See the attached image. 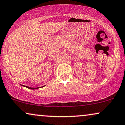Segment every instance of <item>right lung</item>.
I'll use <instances>...</instances> for the list:
<instances>
[{"label":"right lung","instance_id":"add662e5","mask_svg":"<svg viewBox=\"0 0 125 125\" xmlns=\"http://www.w3.org/2000/svg\"><path fill=\"white\" fill-rule=\"evenodd\" d=\"M22 85V86L26 87V88H29V89H30V90H36V89H38V88H42V87H43L45 86V85H43V86L41 87H37V88H32V87H28V86H25V85Z\"/></svg>","mask_w":125,"mask_h":125}]
</instances>
